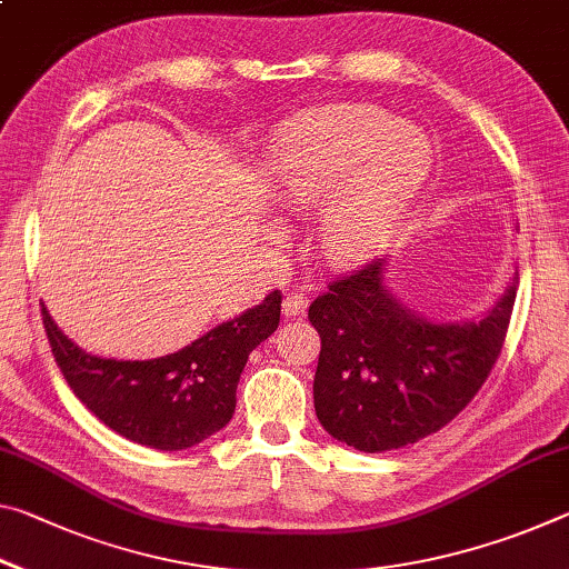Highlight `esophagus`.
Listing matches in <instances>:
<instances>
[{
  "mask_svg": "<svg viewBox=\"0 0 569 569\" xmlns=\"http://www.w3.org/2000/svg\"><path fill=\"white\" fill-rule=\"evenodd\" d=\"M306 306H309V301H306L303 293H288L286 299H283V317H286V319L303 317Z\"/></svg>",
  "mask_w": 569,
  "mask_h": 569,
  "instance_id": "1",
  "label": "esophagus"
}]
</instances>
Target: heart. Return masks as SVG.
<instances>
[{
  "mask_svg": "<svg viewBox=\"0 0 569 569\" xmlns=\"http://www.w3.org/2000/svg\"><path fill=\"white\" fill-rule=\"evenodd\" d=\"M430 159V141L415 126L395 123L375 106H329L278 133L268 167L283 210L329 197L319 250L333 266H355L398 232Z\"/></svg>",
  "mask_w": 569,
  "mask_h": 569,
  "instance_id": "obj_1",
  "label": "heart"
}]
</instances>
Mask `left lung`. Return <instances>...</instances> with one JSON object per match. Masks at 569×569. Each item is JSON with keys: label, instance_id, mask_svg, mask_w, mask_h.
<instances>
[{"label": "left lung", "instance_id": "obj_1", "mask_svg": "<svg viewBox=\"0 0 569 569\" xmlns=\"http://www.w3.org/2000/svg\"><path fill=\"white\" fill-rule=\"evenodd\" d=\"M390 256L329 286L309 306L321 337L313 408L331 438L382 453L438 432L489 377L507 337L517 276L489 309L432 321L387 281Z\"/></svg>", "mask_w": 569, "mask_h": 569}]
</instances>
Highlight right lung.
I'll use <instances>...</instances> for the list:
<instances>
[{"label": "right lung", "instance_id": "1", "mask_svg": "<svg viewBox=\"0 0 569 569\" xmlns=\"http://www.w3.org/2000/svg\"><path fill=\"white\" fill-rule=\"evenodd\" d=\"M52 355L70 390L126 440L154 450H184L228 426L242 369L281 321V293L202 333L174 355L111 359L80 349L42 306Z\"/></svg>", "mask_w": 569, "mask_h": 569}]
</instances>
